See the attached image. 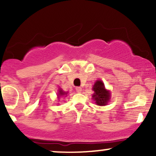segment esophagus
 <instances>
[{
	"label": "esophagus",
	"mask_w": 156,
	"mask_h": 156,
	"mask_svg": "<svg viewBox=\"0 0 156 156\" xmlns=\"http://www.w3.org/2000/svg\"><path fill=\"white\" fill-rule=\"evenodd\" d=\"M76 92H78V93H80V92H81L82 91V89H81V87H77L76 88Z\"/></svg>",
	"instance_id": "34e87169"
}]
</instances>
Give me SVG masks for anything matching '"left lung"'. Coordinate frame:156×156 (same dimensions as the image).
<instances>
[{
	"mask_svg": "<svg viewBox=\"0 0 156 156\" xmlns=\"http://www.w3.org/2000/svg\"><path fill=\"white\" fill-rule=\"evenodd\" d=\"M92 89L94 92L92 98L97 105L103 106L108 104V102L111 98L110 92L105 88V85L102 80H97L93 86Z\"/></svg>",
	"mask_w": 156,
	"mask_h": 156,
	"instance_id": "left-lung-1",
	"label": "left lung"
}]
</instances>
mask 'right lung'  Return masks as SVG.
Listing matches in <instances>:
<instances>
[{
	"label": "right lung",
	"instance_id": "right-lung-1",
	"mask_svg": "<svg viewBox=\"0 0 156 156\" xmlns=\"http://www.w3.org/2000/svg\"><path fill=\"white\" fill-rule=\"evenodd\" d=\"M67 94V92H64V91L62 90V89L61 88H59V89H58V97L65 95V94Z\"/></svg>",
	"mask_w": 156,
	"mask_h": 156
}]
</instances>
